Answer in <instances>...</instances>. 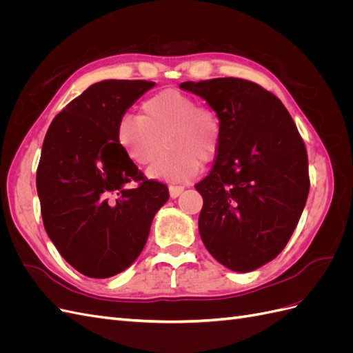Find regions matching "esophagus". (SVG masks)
Returning <instances> with one entry per match:
<instances>
[{
  "mask_svg": "<svg viewBox=\"0 0 353 353\" xmlns=\"http://www.w3.org/2000/svg\"><path fill=\"white\" fill-rule=\"evenodd\" d=\"M184 191V185H169V194L170 197H178Z\"/></svg>",
  "mask_w": 353,
  "mask_h": 353,
  "instance_id": "34e87169",
  "label": "esophagus"
}]
</instances>
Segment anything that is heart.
Segmentation results:
<instances>
[{
    "instance_id": "obj_1",
    "label": "heart",
    "mask_w": 353,
    "mask_h": 353,
    "mask_svg": "<svg viewBox=\"0 0 353 353\" xmlns=\"http://www.w3.org/2000/svg\"><path fill=\"white\" fill-rule=\"evenodd\" d=\"M117 143L134 163L150 165L148 175L168 183H184L197 175L200 163L215 159L221 122L209 108L176 90H165L143 101L141 114H125L117 125Z\"/></svg>"
}]
</instances>
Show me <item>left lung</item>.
Instances as JSON below:
<instances>
[{"instance_id": "1", "label": "left lung", "mask_w": 353, "mask_h": 353, "mask_svg": "<svg viewBox=\"0 0 353 353\" xmlns=\"http://www.w3.org/2000/svg\"><path fill=\"white\" fill-rule=\"evenodd\" d=\"M221 122V144L203 197L200 237L231 271L249 272L285 248L309 193L306 147L284 104L240 78L183 82Z\"/></svg>"}]
</instances>
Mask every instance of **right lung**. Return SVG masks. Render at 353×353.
Listing matches in <instances>:
<instances>
[{"mask_svg":"<svg viewBox=\"0 0 353 353\" xmlns=\"http://www.w3.org/2000/svg\"><path fill=\"white\" fill-rule=\"evenodd\" d=\"M150 81H101L52 119L42 144L37 190L46 231L81 274L109 279L140 256L168 187L147 179L117 143L125 112ZM130 182L135 188L128 189Z\"/></svg>","mask_w":353,"mask_h":353,"instance_id":"1","label":"right lung"}]
</instances>
